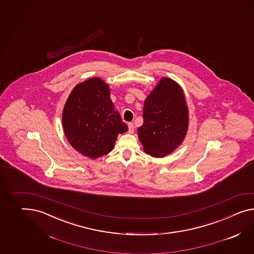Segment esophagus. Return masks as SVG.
Listing matches in <instances>:
<instances>
[{"label": "esophagus", "mask_w": 254, "mask_h": 254, "mask_svg": "<svg viewBox=\"0 0 254 254\" xmlns=\"http://www.w3.org/2000/svg\"><path fill=\"white\" fill-rule=\"evenodd\" d=\"M128 128H129V133H133V131H134V125H133V124H128Z\"/></svg>", "instance_id": "34e87169"}]
</instances>
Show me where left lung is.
<instances>
[{"instance_id": "obj_1", "label": "left lung", "mask_w": 254, "mask_h": 254, "mask_svg": "<svg viewBox=\"0 0 254 254\" xmlns=\"http://www.w3.org/2000/svg\"><path fill=\"white\" fill-rule=\"evenodd\" d=\"M143 117L137 132L144 153L164 157L175 151L189 128L188 105L182 86L172 79H160L144 100Z\"/></svg>"}]
</instances>
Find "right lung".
Returning <instances> with one entry per match:
<instances>
[{"label":"right lung","mask_w":254,"mask_h":254,"mask_svg":"<svg viewBox=\"0 0 254 254\" xmlns=\"http://www.w3.org/2000/svg\"><path fill=\"white\" fill-rule=\"evenodd\" d=\"M62 120L68 142L91 159L109 154L118 135L128 130L114 109L110 85L99 77L87 79L73 87Z\"/></svg>","instance_id":"right-lung-1"}]
</instances>
